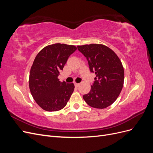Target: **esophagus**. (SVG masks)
<instances>
[{"instance_id": "obj_1", "label": "esophagus", "mask_w": 153, "mask_h": 153, "mask_svg": "<svg viewBox=\"0 0 153 153\" xmlns=\"http://www.w3.org/2000/svg\"><path fill=\"white\" fill-rule=\"evenodd\" d=\"M79 84H77V83H75V87H78V86H79Z\"/></svg>"}]
</instances>
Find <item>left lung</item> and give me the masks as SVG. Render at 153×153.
Returning a JSON list of instances; mask_svg holds the SVG:
<instances>
[{"label":"left lung","instance_id":"left-lung-1","mask_svg":"<svg viewBox=\"0 0 153 153\" xmlns=\"http://www.w3.org/2000/svg\"><path fill=\"white\" fill-rule=\"evenodd\" d=\"M77 47L87 58L90 71L96 76L90 92L83 98L93 108L108 107L117 100L123 87L124 71L121 60L112 49L102 44Z\"/></svg>","mask_w":153,"mask_h":153}]
</instances>
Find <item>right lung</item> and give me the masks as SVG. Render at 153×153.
I'll return each instance as SVG.
<instances>
[{
	"label": "right lung",
	"instance_id": "add662e5",
	"mask_svg": "<svg viewBox=\"0 0 153 153\" xmlns=\"http://www.w3.org/2000/svg\"><path fill=\"white\" fill-rule=\"evenodd\" d=\"M74 45L55 43L43 48L36 55L29 75V89L34 100L48 112L65 107L75 85L58 78L68 57L76 50Z\"/></svg>",
	"mask_w": 153,
	"mask_h": 153
}]
</instances>
